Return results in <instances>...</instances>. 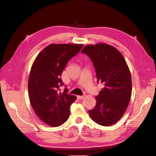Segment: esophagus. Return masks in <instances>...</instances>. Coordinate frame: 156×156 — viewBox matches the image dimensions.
Masks as SVG:
<instances>
[{
  "mask_svg": "<svg viewBox=\"0 0 156 156\" xmlns=\"http://www.w3.org/2000/svg\"><path fill=\"white\" fill-rule=\"evenodd\" d=\"M77 98L80 100H82L84 98V96H77Z\"/></svg>",
  "mask_w": 156,
  "mask_h": 156,
  "instance_id": "1",
  "label": "esophagus"
}]
</instances>
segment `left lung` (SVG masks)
<instances>
[{"instance_id":"left-lung-1","label":"left lung","mask_w":156,"mask_h":156,"mask_svg":"<svg viewBox=\"0 0 156 156\" xmlns=\"http://www.w3.org/2000/svg\"><path fill=\"white\" fill-rule=\"evenodd\" d=\"M95 68L98 83L104 87L96 97V105L88 111L90 117L99 125L114 124L123 116L131 96V77L124 56L114 47L98 44L81 51Z\"/></svg>"}]
</instances>
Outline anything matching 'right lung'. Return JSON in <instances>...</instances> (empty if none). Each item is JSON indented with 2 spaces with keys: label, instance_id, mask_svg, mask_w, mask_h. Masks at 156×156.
<instances>
[{
  "label": "right lung",
  "instance_id": "add662e5",
  "mask_svg": "<svg viewBox=\"0 0 156 156\" xmlns=\"http://www.w3.org/2000/svg\"><path fill=\"white\" fill-rule=\"evenodd\" d=\"M81 44H50L42 50L33 63L28 88L32 107L41 120L49 126L63 124L69 116V108L76 96L68 94L61 75L69 60L76 55Z\"/></svg>",
  "mask_w": 156,
  "mask_h": 156
}]
</instances>
